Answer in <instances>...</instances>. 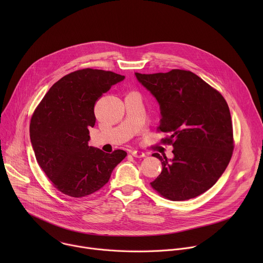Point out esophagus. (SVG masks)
Segmentation results:
<instances>
[{"label":"esophagus","mask_w":263,"mask_h":263,"mask_svg":"<svg viewBox=\"0 0 263 263\" xmlns=\"http://www.w3.org/2000/svg\"><path fill=\"white\" fill-rule=\"evenodd\" d=\"M131 155L135 158H142V157L145 156V154L143 152H140V151H132Z\"/></svg>","instance_id":"obj_1"}]
</instances>
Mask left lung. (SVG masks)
I'll return each instance as SVG.
<instances>
[{
    "instance_id": "1",
    "label": "left lung",
    "mask_w": 263,
    "mask_h": 263,
    "mask_svg": "<svg viewBox=\"0 0 263 263\" xmlns=\"http://www.w3.org/2000/svg\"><path fill=\"white\" fill-rule=\"evenodd\" d=\"M137 80L156 98L162 119L157 130L174 146V158L154 153L161 174L149 184L171 201L194 199L216 183L234 148L233 126L226 100L196 73L185 69L139 73Z\"/></svg>"
}]
</instances>
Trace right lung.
<instances>
[{
    "instance_id": "1",
    "label": "right lung",
    "mask_w": 263,
    "mask_h": 263,
    "mask_svg": "<svg viewBox=\"0 0 263 263\" xmlns=\"http://www.w3.org/2000/svg\"><path fill=\"white\" fill-rule=\"evenodd\" d=\"M124 79L110 70H74L57 81L35 108L30 122L34 154L62 194L82 198L96 193L127 156L123 149L108 154L88 145L97 101Z\"/></svg>"
}]
</instances>
